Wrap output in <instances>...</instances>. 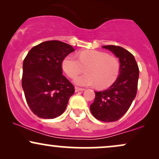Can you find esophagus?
Wrapping results in <instances>:
<instances>
[{
	"label": "esophagus",
	"mask_w": 159,
	"mask_h": 159,
	"mask_svg": "<svg viewBox=\"0 0 159 159\" xmlns=\"http://www.w3.org/2000/svg\"><path fill=\"white\" fill-rule=\"evenodd\" d=\"M85 89L80 88V87H75V92H79V91H84Z\"/></svg>",
	"instance_id": "esophagus-1"
}]
</instances>
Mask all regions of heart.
Returning <instances> with one entry per match:
<instances>
[{"label":"heart","mask_w":159,"mask_h":159,"mask_svg":"<svg viewBox=\"0 0 159 159\" xmlns=\"http://www.w3.org/2000/svg\"><path fill=\"white\" fill-rule=\"evenodd\" d=\"M78 59L69 54L62 61V69L71 78L77 77L84 70L86 73L76 78L79 86H94L104 89L112 84L120 72V62L116 57L97 50L78 53Z\"/></svg>","instance_id":"1"}]
</instances>
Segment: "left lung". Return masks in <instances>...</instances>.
Instances as JSON below:
<instances>
[{"instance_id":"left-lung-1","label":"left lung","mask_w":159,"mask_h":159,"mask_svg":"<svg viewBox=\"0 0 159 159\" xmlns=\"http://www.w3.org/2000/svg\"><path fill=\"white\" fill-rule=\"evenodd\" d=\"M119 58L120 74L116 81L107 90L95 92L90 111L94 117L102 122H114L123 116L135 98L139 78V68L132 54L116 45H105Z\"/></svg>"}]
</instances>
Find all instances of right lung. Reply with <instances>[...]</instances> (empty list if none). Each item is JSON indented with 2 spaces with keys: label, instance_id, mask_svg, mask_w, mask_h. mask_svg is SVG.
Instances as JSON below:
<instances>
[{
  "label": "right lung",
  "instance_id": "add662e5",
  "mask_svg": "<svg viewBox=\"0 0 159 159\" xmlns=\"http://www.w3.org/2000/svg\"><path fill=\"white\" fill-rule=\"evenodd\" d=\"M75 49L57 41L33 47L23 62L21 85L27 105L34 114L54 119L64 112L75 87L62 72V61Z\"/></svg>",
  "mask_w": 159,
  "mask_h": 159
}]
</instances>
